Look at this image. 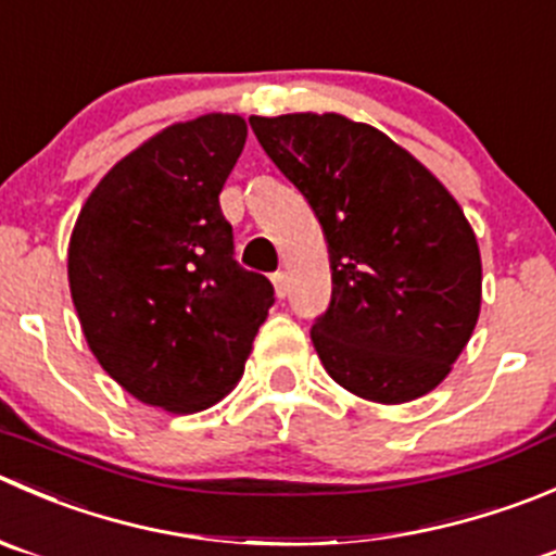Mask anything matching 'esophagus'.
<instances>
[{"label": "esophagus", "instance_id": "esophagus-1", "mask_svg": "<svg viewBox=\"0 0 556 556\" xmlns=\"http://www.w3.org/2000/svg\"><path fill=\"white\" fill-rule=\"evenodd\" d=\"M271 282H274V290H277V299H285V293H288V274L285 271L271 274Z\"/></svg>", "mask_w": 556, "mask_h": 556}]
</instances>
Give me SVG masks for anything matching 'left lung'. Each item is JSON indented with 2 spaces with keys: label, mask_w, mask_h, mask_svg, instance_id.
Returning a JSON list of instances; mask_svg holds the SVG:
<instances>
[{
  "label": "left lung",
  "mask_w": 556,
  "mask_h": 556,
  "mask_svg": "<svg viewBox=\"0 0 556 556\" xmlns=\"http://www.w3.org/2000/svg\"><path fill=\"white\" fill-rule=\"evenodd\" d=\"M250 124L326 236L333 290L312 344L328 375L380 404L434 391L481 315V250L456 198L386 132L342 113Z\"/></svg>",
  "instance_id": "8db88e82"
}]
</instances>
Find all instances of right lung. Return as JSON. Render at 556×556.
<instances>
[{
	"instance_id": "add662e5",
	"label": "right lung",
	"mask_w": 556,
	"mask_h": 556,
	"mask_svg": "<svg viewBox=\"0 0 556 556\" xmlns=\"http://www.w3.org/2000/svg\"><path fill=\"white\" fill-rule=\"evenodd\" d=\"M244 141L239 113L170 124L102 176L70 236L89 350L138 402L176 415L233 391L274 304L271 282L233 261L219 208Z\"/></svg>"
}]
</instances>
